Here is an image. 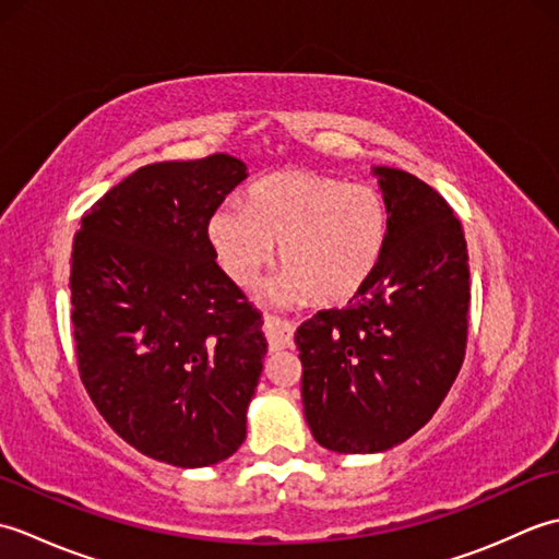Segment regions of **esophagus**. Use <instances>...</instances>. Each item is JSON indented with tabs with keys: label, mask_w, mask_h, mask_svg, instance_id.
Masks as SVG:
<instances>
[{
	"label": "esophagus",
	"mask_w": 559,
	"mask_h": 559,
	"mask_svg": "<svg viewBox=\"0 0 559 559\" xmlns=\"http://www.w3.org/2000/svg\"><path fill=\"white\" fill-rule=\"evenodd\" d=\"M264 331L269 338V348L271 350H283V348H293V336H295V326L286 319H278L273 314L264 317Z\"/></svg>",
	"instance_id": "1"
}]
</instances>
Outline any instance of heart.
Listing matches in <instances>:
<instances>
[{
	"instance_id": "obj_1",
	"label": "heart",
	"mask_w": 559,
	"mask_h": 559,
	"mask_svg": "<svg viewBox=\"0 0 559 559\" xmlns=\"http://www.w3.org/2000/svg\"><path fill=\"white\" fill-rule=\"evenodd\" d=\"M386 228V204L372 185L298 170L259 182L247 209L223 204L209 221V240L237 286H249L278 245L283 266L266 283L269 300L343 305L370 281Z\"/></svg>"
}]
</instances>
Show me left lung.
Masks as SVG:
<instances>
[{
  "mask_svg": "<svg viewBox=\"0 0 559 559\" xmlns=\"http://www.w3.org/2000/svg\"><path fill=\"white\" fill-rule=\"evenodd\" d=\"M386 242L343 310L298 329L302 406L314 439L338 454L406 442L432 418L466 355L468 249L454 211L430 185L374 168Z\"/></svg>",
  "mask_w": 559,
  "mask_h": 559,
  "instance_id": "8db88e82",
  "label": "left lung"
}]
</instances>
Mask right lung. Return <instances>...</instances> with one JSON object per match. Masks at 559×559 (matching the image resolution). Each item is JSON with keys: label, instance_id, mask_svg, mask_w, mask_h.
Listing matches in <instances>:
<instances>
[{"label": "right lung", "instance_id": "add662e5", "mask_svg": "<svg viewBox=\"0 0 559 559\" xmlns=\"http://www.w3.org/2000/svg\"><path fill=\"white\" fill-rule=\"evenodd\" d=\"M245 177L228 153L144 165L91 206L71 249L81 382L127 444L170 466L240 449L264 370L261 312L209 240Z\"/></svg>", "mask_w": 559, "mask_h": 559}]
</instances>
